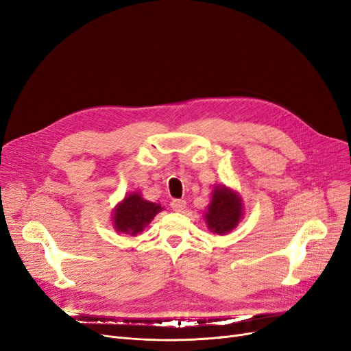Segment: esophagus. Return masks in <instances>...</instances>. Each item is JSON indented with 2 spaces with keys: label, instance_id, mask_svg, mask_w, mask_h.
<instances>
[{
  "label": "esophagus",
  "instance_id": "esophagus-1",
  "mask_svg": "<svg viewBox=\"0 0 351 351\" xmlns=\"http://www.w3.org/2000/svg\"><path fill=\"white\" fill-rule=\"evenodd\" d=\"M171 208H172V210H175V212H182L183 209L186 208V200H183V199H173V200L171 202Z\"/></svg>",
  "mask_w": 351,
  "mask_h": 351
}]
</instances>
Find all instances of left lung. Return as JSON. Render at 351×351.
Wrapping results in <instances>:
<instances>
[{"label": "left lung", "mask_w": 351, "mask_h": 351, "mask_svg": "<svg viewBox=\"0 0 351 351\" xmlns=\"http://www.w3.org/2000/svg\"><path fill=\"white\" fill-rule=\"evenodd\" d=\"M242 216L243 205L239 195L226 186H216L205 215L208 228L213 233L226 234L237 226Z\"/></svg>", "instance_id": "left-lung-1"}]
</instances>
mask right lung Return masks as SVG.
Segmentation results:
<instances>
[{
    "label": "right lung",
    "instance_id": "obj_1",
    "mask_svg": "<svg viewBox=\"0 0 351 351\" xmlns=\"http://www.w3.org/2000/svg\"><path fill=\"white\" fill-rule=\"evenodd\" d=\"M163 208L154 202L145 200L139 192H134L123 197L121 204L114 209V228L119 233L136 236Z\"/></svg>",
    "mask_w": 351,
    "mask_h": 351
}]
</instances>
